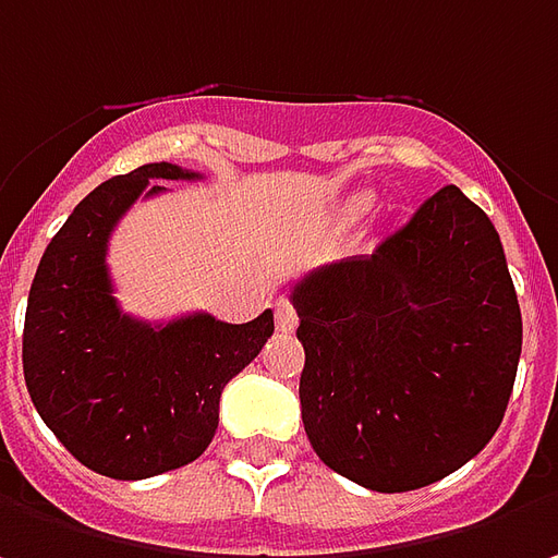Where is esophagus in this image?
I'll return each instance as SVG.
<instances>
[{
    "label": "esophagus",
    "mask_w": 558,
    "mask_h": 558,
    "mask_svg": "<svg viewBox=\"0 0 558 558\" xmlns=\"http://www.w3.org/2000/svg\"><path fill=\"white\" fill-rule=\"evenodd\" d=\"M296 324H299L296 308H293L287 299H280L278 302V330L280 333H290V330H296Z\"/></svg>",
    "instance_id": "1"
}]
</instances>
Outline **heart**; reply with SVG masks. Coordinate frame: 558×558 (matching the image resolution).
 Wrapping results in <instances>:
<instances>
[{"mask_svg": "<svg viewBox=\"0 0 558 558\" xmlns=\"http://www.w3.org/2000/svg\"><path fill=\"white\" fill-rule=\"evenodd\" d=\"M367 206H371V194H355L352 201L345 203V219H357V216H364V213H367Z\"/></svg>", "mask_w": 558, "mask_h": 558, "instance_id": "obj_1", "label": "heart"}]
</instances>
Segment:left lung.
Here are the masks:
<instances>
[{
  "label": "left lung",
  "mask_w": 558,
  "mask_h": 558,
  "mask_svg": "<svg viewBox=\"0 0 558 558\" xmlns=\"http://www.w3.org/2000/svg\"><path fill=\"white\" fill-rule=\"evenodd\" d=\"M302 423L315 453L379 494L426 488L488 445L515 383L522 312L500 234L448 184L371 256L293 287Z\"/></svg>",
  "instance_id": "1"
}]
</instances>
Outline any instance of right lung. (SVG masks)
Wrapping results in <instances>:
<instances>
[{"instance_id":"right-lung-1","label":"right lung","mask_w":558,"mask_h":558,"mask_svg":"<svg viewBox=\"0 0 558 558\" xmlns=\"http://www.w3.org/2000/svg\"><path fill=\"white\" fill-rule=\"evenodd\" d=\"M197 172L147 163L98 184L46 246L24 317V379L39 416L83 466L135 482L197 460L219 426L228 379L275 333L271 308L246 324L206 312L169 324L123 315L107 241L142 194Z\"/></svg>"}]
</instances>
